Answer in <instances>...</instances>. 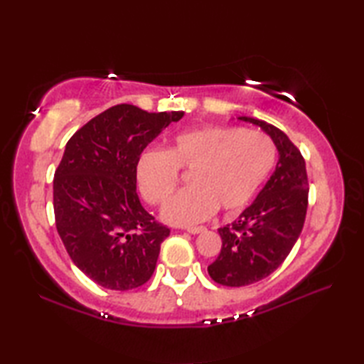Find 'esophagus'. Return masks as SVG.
Listing matches in <instances>:
<instances>
[{
	"label": "esophagus",
	"instance_id": "esophagus-1",
	"mask_svg": "<svg viewBox=\"0 0 364 364\" xmlns=\"http://www.w3.org/2000/svg\"><path fill=\"white\" fill-rule=\"evenodd\" d=\"M186 231L191 235H198V233H203V231H206V227H188Z\"/></svg>",
	"mask_w": 364,
	"mask_h": 364
}]
</instances>
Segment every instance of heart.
<instances>
[{
  "label": "heart",
  "instance_id": "heart-1",
  "mask_svg": "<svg viewBox=\"0 0 364 364\" xmlns=\"http://www.w3.org/2000/svg\"><path fill=\"white\" fill-rule=\"evenodd\" d=\"M277 146L261 131L230 125L186 129L168 150H149L136 167L141 194L161 203L180 183V170L191 172V188L168 198L162 218L175 225L206 220L218 210L225 214L249 205L272 172Z\"/></svg>",
  "mask_w": 364,
  "mask_h": 364
}]
</instances>
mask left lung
<instances>
[{
	"instance_id": "8db88e82",
	"label": "left lung",
	"mask_w": 364,
	"mask_h": 364,
	"mask_svg": "<svg viewBox=\"0 0 364 364\" xmlns=\"http://www.w3.org/2000/svg\"><path fill=\"white\" fill-rule=\"evenodd\" d=\"M239 120L255 123L272 137L278 162L257 200L237 220L219 228L222 249L208 274L231 288L257 283L282 264L300 236L308 208L306 167L297 146L264 120Z\"/></svg>"
}]
</instances>
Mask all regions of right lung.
Segmentation results:
<instances>
[{"mask_svg": "<svg viewBox=\"0 0 364 364\" xmlns=\"http://www.w3.org/2000/svg\"><path fill=\"white\" fill-rule=\"evenodd\" d=\"M183 115L117 105L68 139L53 180L56 228L72 261L103 288L134 289L154 272L170 230L144 210L136 167L145 146Z\"/></svg>", "mask_w": 364, "mask_h": 364, "instance_id": "obj_1", "label": "right lung"}]
</instances>
